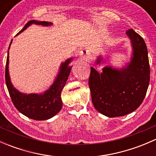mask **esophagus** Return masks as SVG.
Returning <instances> with one entry per match:
<instances>
[{
  "label": "esophagus",
  "instance_id": "esophagus-1",
  "mask_svg": "<svg viewBox=\"0 0 156 156\" xmlns=\"http://www.w3.org/2000/svg\"><path fill=\"white\" fill-rule=\"evenodd\" d=\"M80 56L83 57L84 59H88L90 56V52L86 49H83L80 51Z\"/></svg>",
  "mask_w": 156,
  "mask_h": 156
}]
</instances>
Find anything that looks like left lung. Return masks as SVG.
Segmentation results:
<instances>
[{"mask_svg":"<svg viewBox=\"0 0 156 156\" xmlns=\"http://www.w3.org/2000/svg\"><path fill=\"white\" fill-rule=\"evenodd\" d=\"M132 46L130 61L122 69L106 66L101 72L90 67L89 87L96 109L109 118L135 111L144 101L150 79L147 48L140 34L126 31ZM101 56L96 63L100 64Z\"/></svg>","mask_w":156,"mask_h":156,"instance_id":"obj_1","label":"left lung"}]
</instances>
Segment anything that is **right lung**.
<instances>
[{"label":"right lung","instance_id":"1","mask_svg":"<svg viewBox=\"0 0 156 156\" xmlns=\"http://www.w3.org/2000/svg\"><path fill=\"white\" fill-rule=\"evenodd\" d=\"M32 24L41 25L43 26H50L53 23L46 21L31 20L28 22L23 29L16 34L23 31ZM12 40L11 41L10 44ZM9 46V49H10ZM72 58L66 59L60 65L57 76L55 78L53 84L43 94H23L16 89L10 81L9 74V50L7 53V64L5 69V80L10 98L15 107L20 112L34 120H48L56 115L61 110L62 106L61 92L66 83L72 66H69Z\"/></svg>","mask_w":156,"mask_h":156}]
</instances>
